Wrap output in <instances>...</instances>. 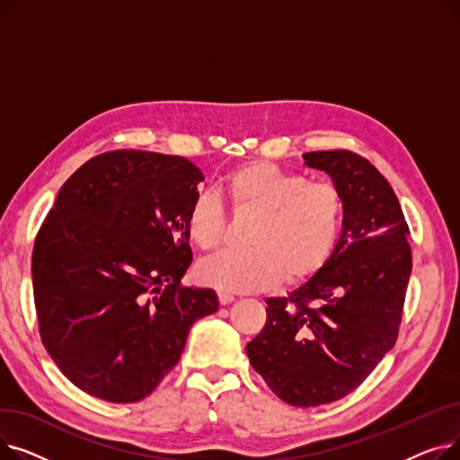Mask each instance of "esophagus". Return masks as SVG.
I'll return each instance as SVG.
<instances>
[{"label": "esophagus", "instance_id": "34e87169", "mask_svg": "<svg viewBox=\"0 0 460 460\" xmlns=\"http://www.w3.org/2000/svg\"><path fill=\"white\" fill-rule=\"evenodd\" d=\"M217 300H220V304H222V305H227V304H231V302L234 300V296H233L231 293L220 291V293H217Z\"/></svg>", "mask_w": 460, "mask_h": 460}]
</instances>
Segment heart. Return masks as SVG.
Returning a JSON list of instances; mask_svg holds the SVG:
<instances>
[{
  "label": "heart",
  "mask_w": 460,
  "mask_h": 460,
  "mask_svg": "<svg viewBox=\"0 0 460 460\" xmlns=\"http://www.w3.org/2000/svg\"><path fill=\"white\" fill-rule=\"evenodd\" d=\"M220 188L236 212H255L248 250L224 252L199 267V278L226 293L264 291L283 278L298 283L317 274L340 240L341 193L330 182L307 181L269 160L238 165ZM226 208L212 191L191 201L186 231L201 252L222 246Z\"/></svg>",
  "instance_id": "1"
}]
</instances>
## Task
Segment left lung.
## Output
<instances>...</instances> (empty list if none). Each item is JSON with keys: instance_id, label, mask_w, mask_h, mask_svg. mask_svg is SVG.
I'll use <instances>...</instances> for the list:
<instances>
[{"instance_id": "1", "label": "left lung", "mask_w": 460, "mask_h": 460, "mask_svg": "<svg viewBox=\"0 0 460 460\" xmlns=\"http://www.w3.org/2000/svg\"><path fill=\"white\" fill-rule=\"evenodd\" d=\"M343 199V227L324 267L287 298H267V324L246 345L253 369L293 406L345 397L392 350L412 272L394 188L350 151L305 153Z\"/></svg>"}]
</instances>
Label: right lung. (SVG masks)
<instances>
[{"mask_svg": "<svg viewBox=\"0 0 460 460\" xmlns=\"http://www.w3.org/2000/svg\"><path fill=\"white\" fill-rule=\"evenodd\" d=\"M205 181L182 156L111 151L61 186L37 233L31 276L42 345L85 394L137 402L172 371L212 288L181 283L186 217Z\"/></svg>", "mask_w": 460, "mask_h": 460, "instance_id": "1", "label": "right lung"}]
</instances>
